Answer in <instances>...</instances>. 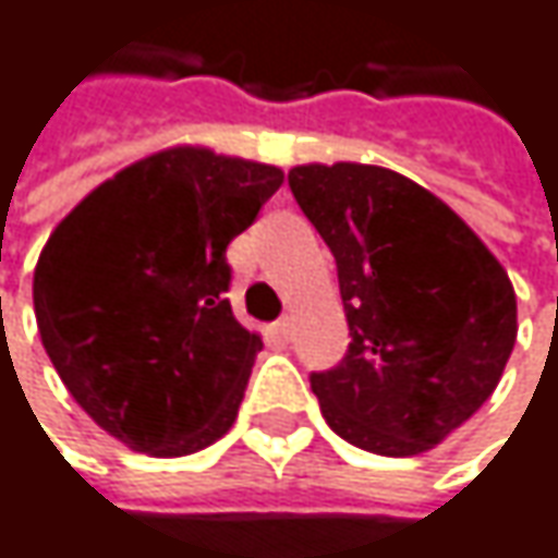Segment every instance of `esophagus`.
Returning <instances> with one entry per match:
<instances>
[{
  "label": "esophagus",
  "mask_w": 558,
  "mask_h": 558,
  "mask_svg": "<svg viewBox=\"0 0 558 558\" xmlns=\"http://www.w3.org/2000/svg\"><path fill=\"white\" fill-rule=\"evenodd\" d=\"M271 332L278 336L280 342H287V339H290V332H293V323H290V319L283 316V319H278V323L271 326Z\"/></svg>",
  "instance_id": "34e87169"
}]
</instances>
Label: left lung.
Segmentation results:
<instances>
[{"label":"left lung","mask_w":558,"mask_h":558,"mask_svg":"<svg viewBox=\"0 0 558 558\" xmlns=\"http://www.w3.org/2000/svg\"><path fill=\"white\" fill-rule=\"evenodd\" d=\"M329 245L349 352L310 378L345 442L420 456L498 388L517 342V296L501 262L439 196L375 165H300L287 173Z\"/></svg>","instance_id":"obj_1"}]
</instances>
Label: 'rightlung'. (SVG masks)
I'll use <instances>...</instances> for the list:
<instances>
[{
	"label": "right lung",
	"instance_id": "obj_1",
	"mask_svg": "<svg viewBox=\"0 0 558 558\" xmlns=\"http://www.w3.org/2000/svg\"><path fill=\"white\" fill-rule=\"evenodd\" d=\"M283 170L199 145L155 151L86 193L35 268V319L73 400L155 459L199 452L239 416L262 352L226 300V248Z\"/></svg>",
	"mask_w": 558,
	"mask_h": 558
}]
</instances>
